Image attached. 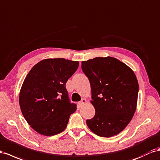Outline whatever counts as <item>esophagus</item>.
I'll use <instances>...</instances> for the list:
<instances>
[{"label":"esophagus","instance_id":"esophagus-1","mask_svg":"<svg viewBox=\"0 0 160 160\" xmlns=\"http://www.w3.org/2000/svg\"><path fill=\"white\" fill-rule=\"evenodd\" d=\"M85 102H86V100H85V99H83V100H82L81 101H80V102H78V106H79V107H81L82 106H83V103H85Z\"/></svg>","mask_w":160,"mask_h":160}]
</instances>
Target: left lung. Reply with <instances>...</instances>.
<instances>
[{
  "mask_svg": "<svg viewBox=\"0 0 160 160\" xmlns=\"http://www.w3.org/2000/svg\"><path fill=\"white\" fill-rule=\"evenodd\" d=\"M82 71L92 89L96 114L86 120L97 135H118L130 122L137 103L139 84L134 72L113 57H96L81 62Z\"/></svg>",
  "mask_w": 160,
  "mask_h": 160,
  "instance_id": "8db88e82",
  "label": "left lung"
}]
</instances>
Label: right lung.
I'll use <instances>...</instances> for the list:
<instances>
[{"instance_id":"1","label":"right lung","mask_w":160,"mask_h":160,"mask_svg":"<svg viewBox=\"0 0 160 160\" xmlns=\"http://www.w3.org/2000/svg\"><path fill=\"white\" fill-rule=\"evenodd\" d=\"M79 67L78 61L64 58L41 60L25 77L19 93L25 119L38 133L52 136L66 128L77 109L66 89L68 79Z\"/></svg>"}]
</instances>
